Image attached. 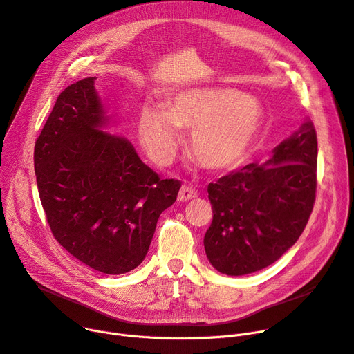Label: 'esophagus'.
<instances>
[{
	"mask_svg": "<svg viewBox=\"0 0 354 354\" xmlns=\"http://www.w3.org/2000/svg\"><path fill=\"white\" fill-rule=\"evenodd\" d=\"M196 195H198V191L192 187L191 183H183L182 187H180L178 199H179V201H189V199L195 198Z\"/></svg>",
	"mask_w": 354,
	"mask_h": 354,
	"instance_id": "esophagus-1",
	"label": "esophagus"
}]
</instances>
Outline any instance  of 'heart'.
<instances>
[{"label": "heart", "instance_id": "b5f03b06", "mask_svg": "<svg viewBox=\"0 0 354 354\" xmlns=\"http://www.w3.org/2000/svg\"><path fill=\"white\" fill-rule=\"evenodd\" d=\"M263 124V109L244 93L194 88L179 93L165 110L147 106L139 118V138L156 162H166L179 142L178 129L191 130L189 152L209 171L243 163Z\"/></svg>", "mask_w": 354, "mask_h": 354}]
</instances>
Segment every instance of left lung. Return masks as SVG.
<instances>
[{"mask_svg": "<svg viewBox=\"0 0 354 354\" xmlns=\"http://www.w3.org/2000/svg\"><path fill=\"white\" fill-rule=\"evenodd\" d=\"M315 189L317 135L307 122L263 166L250 163L208 185L214 216L203 245L209 263L227 275L275 263L304 231Z\"/></svg>", "mask_w": 354, "mask_h": 354, "instance_id": "left-lung-1", "label": "left lung"}]
</instances>
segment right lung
<instances>
[{
	"mask_svg": "<svg viewBox=\"0 0 354 354\" xmlns=\"http://www.w3.org/2000/svg\"><path fill=\"white\" fill-rule=\"evenodd\" d=\"M95 77L64 88L34 146L41 205L57 243L104 274L135 270L180 180L160 179L106 123Z\"/></svg>",
	"mask_w": 354,
	"mask_h": 354,
	"instance_id": "obj_1",
	"label": "right lung"
}]
</instances>
